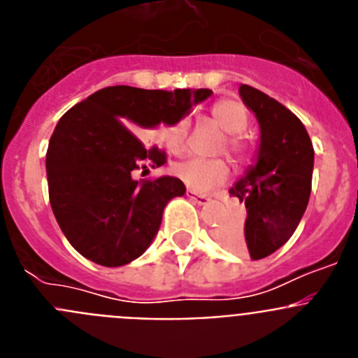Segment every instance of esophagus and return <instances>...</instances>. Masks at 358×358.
I'll list each match as a JSON object with an SVG mask.
<instances>
[{"instance_id": "esophagus-1", "label": "esophagus", "mask_w": 358, "mask_h": 358, "mask_svg": "<svg viewBox=\"0 0 358 358\" xmlns=\"http://www.w3.org/2000/svg\"><path fill=\"white\" fill-rule=\"evenodd\" d=\"M186 195H188V197L192 199V201H194V202H197V204H201V206H204V204H208V202L211 201V199L206 197V195H197V194H194L192 189H188V192H186Z\"/></svg>"}]
</instances>
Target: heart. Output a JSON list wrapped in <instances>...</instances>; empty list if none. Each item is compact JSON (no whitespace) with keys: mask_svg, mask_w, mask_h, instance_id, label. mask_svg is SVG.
Returning a JSON list of instances; mask_svg holds the SVG:
<instances>
[{"mask_svg":"<svg viewBox=\"0 0 358 358\" xmlns=\"http://www.w3.org/2000/svg\"><path fill=\"white\" fill-rule=\"evenodd\" d=\"M211 115H213L215 122L227 132V150L231 156H235L236 159H243L249 154V147L245 141L240 138L248 129L249 116L248 110L238 100L235 98H222L218 102L213 103L211 107ZM189 122L188 118L179 120L177 123L170 125V127L163 129L161 132V140H163L164 147L169 148L173 154L182 152L186 143V136H188ZM229 169L227 164L220 159H199V157H192V159L179 161L173 164V176L179 181L185 182L189 189L194 192H210L215 186L222 185L227 179Z\"/></svg>","mask_w":358,"mask_h":358,"instance_id":"heart-1","label":"heart"}]
</instances>
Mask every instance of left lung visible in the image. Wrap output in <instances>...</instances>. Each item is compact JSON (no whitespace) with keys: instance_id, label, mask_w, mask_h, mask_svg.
Instances as JSON below:
<instances>
[{"instance_id":"obj_1","label":"left lung","mask_w":358,"mask_h":358,"mask_svg":"<svg viewBox=\"0 0 358 358\" xmlns=\"http://www.w3.org/2000/svg\"><path fill=\"white\" fill-rule=\"evenodd\" d=\"M238 93L260 123V147L256 163L229 189L245 204V220L222 226L217 238L231 251H249L260 260L292 236L305 213L314 147L301 120L278 100L248 84Z\"/></svg>"}]
</instances>
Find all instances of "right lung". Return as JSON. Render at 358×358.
Listing matches in <instances>:
<instances>
[{
	"label": "right lung",
	"instance_id": "right-lung-1",
	"mask_svg": "<svg viewBox=\"0 0 358 358\" xmlns=\"http://www.w3.org/2000/svg\"><path fill=\"white\" fill-rule=\"evenodd\" d=\"M211 90H140L113 85L66 113L46 152L50 204L62 233L84 258L103 267L131 264L157 235L164 206L185 195L177 177L134 179V170L166 163L138 136L173 125Z\"/></svg>",
	"mask_w": 358,
	"mask_h": 358
}]
</instances>
